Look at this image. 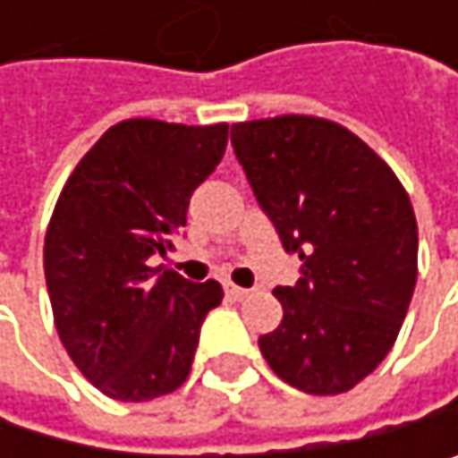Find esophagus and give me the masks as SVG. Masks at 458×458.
<instances>
[{"label":"esophagus","mask_w":458,"mask_h":458,"mask_svg":"<svg viewBox=\"0 0 458 458\" xmlns=\"http://www.w3.org/2000/svg\"><path fill=\"white\" fill-rule=\"evenodd\" d=\"M225 291H227V296H231V299H247L250 296V288H242V285H233V283H227Z\"/></svg>","instance_id":"1"}]
</instances>
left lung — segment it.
Segmentation results:
<instances>
[{
  "label": "left lung",
  "mask_w": 458,
  "mask_h": 458,
  "mask_svg": "<svg viewBox=\"0 0 458 458\" xmlns=\"http://www.w3.org/2000/svg\"><path fill=\"white\" fill-rule=\"evenodd\" d=\"M236 159L299 280L277 285L283 321L258 338L291 387L338 395L393 349L418 280V222L393 170L349 129L283 114L236 123Z\"/></svg>",
  "instance_id": "obj_1"
}]
</instances>
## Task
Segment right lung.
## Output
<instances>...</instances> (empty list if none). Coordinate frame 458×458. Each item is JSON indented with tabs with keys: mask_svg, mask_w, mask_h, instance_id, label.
Segmentation results:
<instances>
[{
	"mask_svg": "<svg viewBox=\"0 0 458 458\" xmlns=\"http://www.w3.org/2000/svg\"><path fill=\"white\" fill-rule=\"evenodd\" d=\"M227 123L123 120L71 173L51 214L43 269L60 341L79 371L114 401L178 390L222 302L216 280L150 267L173 250L189 198L222 162Z\"/></svg>",
	"mask_w": 458,
	"mask_h": 458,
	"instance_id": "right-lung-1",
	"label": "right lung"
}]
</instances>
